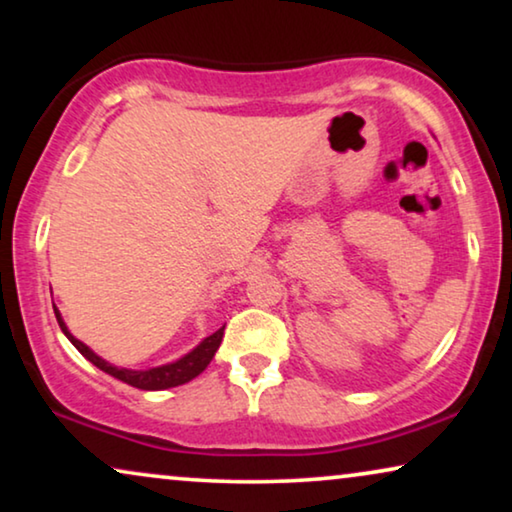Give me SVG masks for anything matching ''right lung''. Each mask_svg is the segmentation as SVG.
Wrapping results in <instances>:
<instances>
[{"mask_svg": "<svg viewBox=\"0 0 512 512\" xmlns=\"http://www.w3.org/2000/svg\"><path fill=\"white\" fill-rule=\"evenodd\" d=\"M55 310V317H58V324L62 328V333L67 335L69 342L79 349V352L86 356V359L97 366L104 373H109L111 377H116V380H121L125 384H130V387H137V389H144V391H158V389H170V387H179V384H186L191 382L193 377H198L202 370L209 366V361L214 359L216 349L221 345V338H223V328L221 326L219 331L209 335L200 342L198 347L191 349V352L181 356V359L172 361V363H165V366H158V368H149V370H130V368H118V366H111L109 361H104L102 356H97L93 349L88 345H83L81 340H76L72 333H69V328L65 326V321H62L58 307L53 305Z\"/></svg>", "mask_w": 512, "mask_h": 512, "instance_id": "obj_1", "label": "right lung"}]
</instances>
